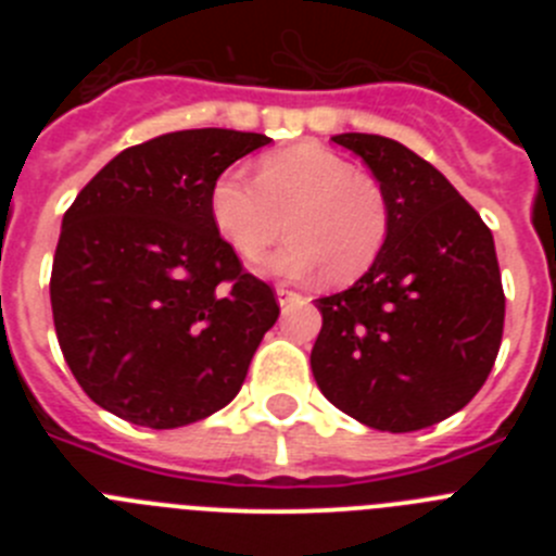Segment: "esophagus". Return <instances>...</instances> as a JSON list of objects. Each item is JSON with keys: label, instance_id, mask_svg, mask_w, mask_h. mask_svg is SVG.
<instances>
[{"label": "esophagus", "instance_id": "34e87169", "mask_svg": "<svg viewBox=\"0 0 556 556\" xmlns=\"http://www.w3.org/2000/svg\"><path fill=\"white\" fill-rule=\"evenodd\" d=\"M275 294H278V303H281V306H287V303H292L301 298V294L294 292V289H289L287 283H278V287H275Z\"/></svg>", "mask_w": 556, "mask_h": 556}]
</instances>
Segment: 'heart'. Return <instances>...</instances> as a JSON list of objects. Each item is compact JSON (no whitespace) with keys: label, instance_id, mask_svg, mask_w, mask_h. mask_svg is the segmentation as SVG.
Segmentation results:
<instances>
[{"label":"heart","instance_id":"heart-1","mask_svg":"<svg viewBox=\"0 0 556 556\" xmlns=\"http://www.w3.org/2000/svg\"><path fill=\"white\" fill-rule=\"evenodd\" d=\"M211 217L225 242L258 258L292 233L262 264L264 273L303 278L323 273L328 283H351L372 267L390 233V200L367 172L320 144L273 152L258 178L223 172L211 189Z\"/></svg>","mask_w":556,"mask_h":556}]
</instances>
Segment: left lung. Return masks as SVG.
Returning <instances> with one entry per match:
<instances>
[{"mask_svg": "<svg viewBox=\"0 0 556 556\" xmlns=\"http://www.w3.org/2000/svg\"><path fill=\"white\" fill-rule=\"evenodd\" d=\"M390 200V233L351 289L317 301L312 372L323 395L378 431L434 426L488 381L504 333L493 233L429 161L401 141L342 132Z\"/></svg>", "mask_w": 556, "mask_h": 556, "instance_id": "1", "label": "left lung"}]
</instances>
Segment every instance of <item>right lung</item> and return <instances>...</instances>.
<instances>
[{
	"label": "right lung",
	"mask_w": 556,
	"mask_h": 556,
	"mask_svg": "<svg viewBox=\"0 0 556 556\" xmlns=\"http://www.w3.org/2000/svg\"><path fill=\"white\" fill-rule=\"evenodd\" d=\"M262 132H166L127 147L63 214L49 301L86 395L147 429L198 424L242 390L278 320L269 283L211 217V189Z\"/></svg>",
	"instance_id": "obj_1"
}]
</instances>
